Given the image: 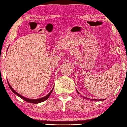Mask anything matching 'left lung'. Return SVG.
<instances>
[{
	"label": "left lung",
	"instance_id": "obj_1",
	"mask_svg": "<svg viewBox=\"0 0 127 127\" xmlns=\"http://www.w3.org/2000/svg\"><path fill=\"white\" fill-rule=\"evenodd\" d=\"M76 91L77 93H78L79 94V93L78 91V90H76ZM83 98H86V99H88V98H86V97H83ZM103 100H105V99H103ZM91 101H102V100H97V99H91Z\"/></svg>",
	"mask_w": 127,
	"mask_h": 127
}]
</instances>
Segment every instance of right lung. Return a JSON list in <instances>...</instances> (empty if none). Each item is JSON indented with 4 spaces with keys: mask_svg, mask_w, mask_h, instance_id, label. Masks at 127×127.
Masks as SVG:
<instances>
[{
    "mask_svg": "<svg viewBox=\"0 0 127 127\" xmlns=\"http://www.w3.org/2000/svg\"><path fill=\"white\" fill-rule=\"evenodd\" d=\"M7 83H8V85H9V88H10L11 91H12V92H13V93H14L15 94H16V95H17L19 97H20L21 98L23 99V100H25V101L31 103H38L42 102H43V101H44L46 100L49 97V96H50V95L51 94L52 91H53V88H53V89H52V90H51V91L50 92V93H49L47 96H44V97H43L41 98L36 99V100H34V99H30V98H26V97H25L20 95V94H19L18 93H17L12 88V87H11V86H10V84H9V82H8V81H7Z\"/></svg>",
    "mask_w": 127,
    "mask_h": 127,
    "instance_id": "1",
    "label": "right lung"
}]
</instances>
